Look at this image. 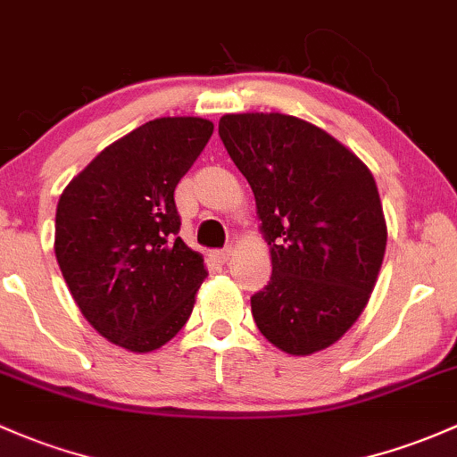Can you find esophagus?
Here are the masks:
<instances>
[{"label": "esophagus", "instance_id": "obj_1", "mask_svg": "<svg viewBox=\"0 0 457 457\" xmlns=\"http://www.w3.org/2000/svg\"><path fill=\"white\" fill-rule=\"evenodd\" d=\"M229 256H232V249L225 247V249H216V252H212V261L216 262V265H225V262L229 261Z\"/></svg>", "mask_w": 457, "mask_h": 457}]
</instances>
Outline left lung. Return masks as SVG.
Instances as JSON below:
<instances>
[{"label": "left lung", "mask_w": 457, "mask_h": 457, "mask_svg": "<svg viewBox=\"0 0 457 457\" xmlns=\"http://www.w3.org/2000/svg\"><path fill=\"white\" fill-rule=\"evenodd\" d=\"M219 136L252 186L271 245V280L252 295L258 330L295 357L328 348L366 309L386 253L372 172L293 115L229 113Z\"/></svg>", "instance_id": "1"}]
</instances>
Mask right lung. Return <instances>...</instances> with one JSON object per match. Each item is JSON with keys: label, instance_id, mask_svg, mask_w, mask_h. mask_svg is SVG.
I'll return each mask as SVG.
<instances>
[{"label": "right lung", "instance_id": "1", "mask_svg": "<svg viewBox=\"0 0 457 457\" xmlns=\"http://www.w3.org/2000/svg\"><path fill=\"white\" fill-rule=\"evenodd\" d=\"M204 118H157L104 148L56 205L54 252L85 320L151 353L188 321L208 271L179 238L175 188L208 144Z\"/></svg>", "mask_w": 457, "mask_h": 457}]
</instances>
